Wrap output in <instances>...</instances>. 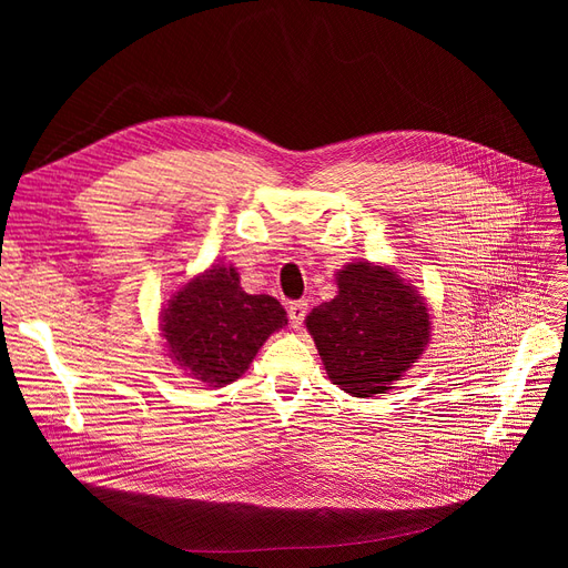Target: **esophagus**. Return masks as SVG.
<instances>
[{
    "label": "esophagus",
    "instance_id": "34e87169",
    "mask_svg": "<svg viewBox=\"0 0 568 568\" xmlns=\"http://www.w3.org/2000/svg\"><path fill=\"white\" fill-rule=\"evenodd\" d=\"M305 315H307V303L305 301H291L288 303V320H291V326H294V329H301Z\"/></svg>",
    "mask_w": 568,
    "mask_h": 568
}]
</instances>
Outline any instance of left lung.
Segmentation results:
<instances>
[{"instance_id": "1", "label": "left lung", "mask_w": 568, "mask_h": 568, "mask_svg": "<svg viewBox=\"0 0 568 568\" xmlns=\"http://www.w3.org/2000/svg\"><path fill=\"white\" fill-rule=\"evenodd\" d=\"M338 294L305 326L329 379L355 398L384 393L428 343L424 298L388 267L353 263L338 272Z\"/></svg>"}]
</instances>
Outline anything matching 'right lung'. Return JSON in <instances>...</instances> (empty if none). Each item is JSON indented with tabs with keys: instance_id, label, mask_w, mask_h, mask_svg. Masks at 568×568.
I'll return each instance as SVG.
<instances>
[{
	"instance_id": "add662e5",
	"label": "right lung",
	"mask_w": 568,
	"mask_h": 568,
	"mask_svg": "<svg viewBox=\"0 0 568 568\" xmlns=\"http://www.w3.org/2000/svg\"><path fill=\"white\" fill-rule=\"evenodd\" d=\"M286 311L267 294H246L234 267H213L189 282L163 311L170 357L209 386L236 382L265 338L286 326Z\"/></svg>"
}]
</instances>
